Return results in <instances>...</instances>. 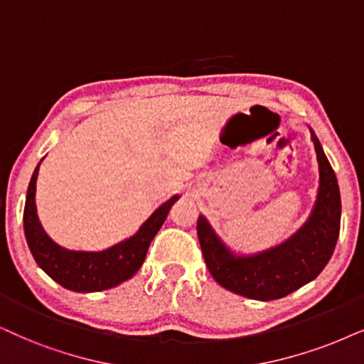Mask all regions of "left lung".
<instances>
[{"label": "left lung", "instance_id": "left-lung-1", "mask_svg": "<svg viewBox=\"0 0 364 364\" xmlns=\"http://www.w3.org/2000/svg\"><path fill=\"white\" fill-rule=\"evenodd\" d=\"M319 164V188L309 218L287 240L255 254L232 250L205 215L198 216V238L211 277L230 292L254 301H275L309 284L333 255L341 225V195L336 174L311 126Z\"/></svg>", "mask_w": 364, "mask_h": 364}]
</instances>
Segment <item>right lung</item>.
Here are the masks:
<instances>
[{
    "instance_id": "right-lung-1",
    "label": "right lung",
    "mask_w": 364,
    "mask_h": 364,
    "mask_svg": "<svg viewBox=\"0 0 364 364\" xmlns=\"http://www.w3.org/2000/svg\"><path fill=\"white\" fill-rule=\"evenodd\" d=\"M41 161L31 174L23 211L26 243L40 269L55 282L73 292L105 291L131 279L144 264L151 242L163 227L171 206L179 200V195L171 196L158 206L134 235L126 240L99 252L68 250L48 237L36 215L35 193Z\"/></svg>"
}]
</instances>
